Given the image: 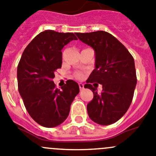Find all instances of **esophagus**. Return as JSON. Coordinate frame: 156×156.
Listing matches in <instances>:
<instances>
[{
    "label": "esophagus",
    "mask_w": 156,
    "mask_h": 156,
    "mask_svg": "<svg viewBox=\"0 0 156 156\" xmlns=\"http://www.w3.org/2000/svg\"><path fill=\"white\" fill-rule=\"evenodd\" d=\"M78 85H79L80 90H83L84 89V84H81V83H80V84H78Z\"/></svg>",
    "instance_id": "esophagus-1"
}]
</instances>
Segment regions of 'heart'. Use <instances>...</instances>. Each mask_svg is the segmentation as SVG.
I'll use <instances>...</instances> for the list:
<instances>
[{
    "label": "heart",
    "mask_w": 156,
    "mask_h": 156,
    "mask_svg": "<svg viewBox=\"0 0 156 156\" xmlns=\"http://www.w3.org/2000/svg\"><path fill=\"white\" fill-rule=\"evenodd\" d=\"M75 77H76L77 78H81V77H82V75H81V74L77 73V74H75Z\"/></svg>",
    "instance_id": "obj_1"
}]
</instances>
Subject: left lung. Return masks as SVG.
<instances>
[{"label": "left lung", "instance_id": "left-lung-1", "mask_svg": "<svg viewBox=\"0 0 156 156\" xmlns=\"http://www.w3.org/2000/svg\"><path fill=\"white\" fill-rule=\"evenodd\" d=\"M75 34L95 51V69L84 85L94 94L87 106L88 115L100 125H112L126 113L133 100L137 81L134 59L127 48L106 31ZM93 83L102 84L100 94L92 87Z\"/></svg>", "mask_w": 156, "mask_h": 156}]
</instances>
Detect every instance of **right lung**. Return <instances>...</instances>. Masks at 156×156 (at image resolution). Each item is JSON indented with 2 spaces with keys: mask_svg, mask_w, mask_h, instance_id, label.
<instances>
[{
  "mask_svg": "<svg viewBox=\"0 0 156 156\" xmlns=\"http://www.w3.org/2000/svg\"><path fill=\"white\" fill-rule=\"evenodd\" d=\"M72 40H78L73 33L42 31L26 47L19 62V92L30 116L43 127L62 124L79 93L78 83L72 80L61 90L53 81L56 70L62 66V49Z\"/></svg>",
  "mask_w": 156,
  "mask_h": 156,
  "instance_id": "add662e5",
  "label": "right lung"
}]
</instances>
